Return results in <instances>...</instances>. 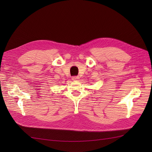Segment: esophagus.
I'll use <instances>...</instances> for the list:
<instances>
[{
    "label": "esophagus",
    "instance_id": "34e87169",
    "mask_svg": "<svg viewBox=\"0 0 152 152\" xmlns=\"http://www.w3.org/2000/svg\"><path fill=\"white\" fill-rule=\"evenodd\" d=\"M72 80H73V81H77L79 79V77H78V76H74V77H72Z\"/></svg>",
    "mask_w": 152,
    "mask_h": 152
}]
</instances>
